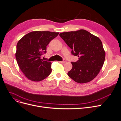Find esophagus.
<instances>
[{"mask_svg":"<svg viewBox=\"0 0 121 121\" xmlns=\"http://www.w3.org/2000/svg\"><path fill=\"white\" fill-rule=\"evenodd\" d=\"M66 62V60L65 59H64L63 61H59V63H65Z\"/></svg>","mask_w":121,"mask_h":121,"instance_id":"34e87169","label":"esophagus"}]
</instances>
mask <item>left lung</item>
Segmentation results:
<instances>
[{
  "instance_id": "obj_1",
  "label": "left lung",
  "mask_w": 121,
  "mask_h": 121,
  "mask_svg": "<svg viewBox=\"0 0 121 121\" xmlns=\"http://www.w3.org/2000/svg\"><path fill=\"white\" fill-rule=\"evenodd\" d=\"M59 35L72 49V54L78 57L77 62H71L73 67L68 76L80 83L92 81L98 74L105 58L101 40L85 30L62 33Z\"/></svg>"
}]
</instances>
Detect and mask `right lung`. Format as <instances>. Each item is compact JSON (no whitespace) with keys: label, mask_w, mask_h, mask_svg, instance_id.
Masks as SVG:
<instances>
[{"label":"right lung","mask_w":121,"mask_h":121,"mask_svg":"<svg viewBox=\"0 0 121 121\" xmlns=\"http://www.w3.org/2000/svg\"><path fill=\"white\" fill-rule=\"evenodd\" d=\"M58 34L49 31H31L18 42L16 58L20 69L29 80L41 81L50 74L51 63L41 57L46 52V46Z\"/></svg>","instance_id":"1"}]
</instances>
